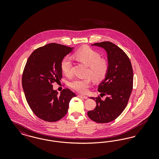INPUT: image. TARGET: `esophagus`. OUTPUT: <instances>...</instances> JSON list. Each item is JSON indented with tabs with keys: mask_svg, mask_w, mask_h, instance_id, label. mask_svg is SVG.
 Listing matches in <instances>:
<instances>
[{
	"mask_svg": "<svg viewBox=\"0 0 159 159\" xmlns=\"http://www.w3.org/2000/svg\"><path fill=\"white\" fill-rule=\"evenodd\" d=\"M77 97H80V98H82L85 99H87L88 98V97L87 96H84V95H78Z\"/></svg>",
	"mask_w": 159,
	"mask_h": 159,
	"instance_id": "34e87169",
	"label": "esophagus"
}]
</instances>
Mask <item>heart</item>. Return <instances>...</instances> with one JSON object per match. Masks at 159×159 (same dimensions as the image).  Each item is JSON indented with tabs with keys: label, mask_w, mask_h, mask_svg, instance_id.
<instances>
[{
	"label": "heart",
	"mask_w": 159,
	"mask_h": 159,
	"mask_svg": "<svg viewBox=\"0 0 159 159\" xmlns=\"http://www.w3.org/2000/svg\"><path fill=\"white\" fill-rule=\"evenodd\" d=\"M73 57L89 67L88 75L91 76L93 80L98 82L102 80L108 71V63L105 60L101 58L99 53L89 48H84L76 51ZM72 59L70 56L65 57L61 63L62 73L67 76L72 74ZM91 77L84 79L76 78L70 83V86L80 93H86L91 84Z\"/></svg>",
	"instance_id": "b5f03b06"
}]
</instances>
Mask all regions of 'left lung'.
<instances>
[{
    "mask_svg": "<svg viewBox=\"0 0 159 159\" xmlns=\"http://www.w3.org/2000/svg\"><path fill=\"white\" fill-rule=\"evenodd\" d=\"M91 45L102 48L107 53L108 71L98 91L101 97L106 95L107 97L105 100L100 97H90L97 106L88 112V116L97 123H108L117 118L128 104L133 88L132 67L127 55L113 43L102 42Z\"/></svg>",
    "mask_w": 159,
    "mask_h": 159,
    "instance_id": "8db88e82",
    "label": "left lung"
}]
</instances>
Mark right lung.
I'll return each instance as SVG.
<instances>
[{
  "instance_id": "right-lung-1",
  "label": "right lung",
  "mask_w": 159,
  "mask_h": 159,
  "mask_svg": "<svg viewBox=\"0 0 159 159\" xmlns=\"http://www.w3.org/2000/svg\"><path fill=\"white\" fill-rule=\"evenodd\" d=\"M73 48L49 43L33 51L26 62L22 77L23 91L31 110L43 120L61 119L68 111L70 100L76 97L69 89L58 96L52 84L62 78L61 61Z\"/></svg>"
}]
</instances>
